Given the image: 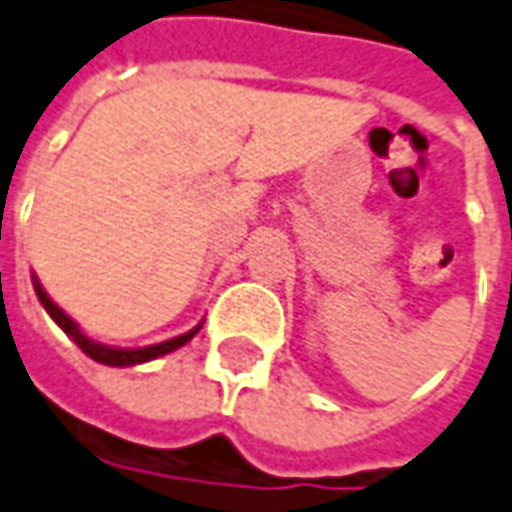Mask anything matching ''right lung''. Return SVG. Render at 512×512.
<instances>
[{"mask_svg":"<svg viewBox=\"0 0 512 512\" xmlns=\"http://www.w3.org/2000/svg\"><path fill=\"white\" fill-rule=\"evenodd\" d=\"M33 287H36V296H39V301L44 304V310L50 312V318L56 321L58 327L64 329L67 335H70L75 344L81 346V352L84 355H89L92 360H98V363H106V366H135V363H146V360H154L160 358V355H168V352H174V349H180L183 344H188L197 332H200V327H194L191 332H185V335H180V338H171V341H163V344H154V346H143V349H115V346H104V344H95L92 338H87L81 329H78V324L72 321L70 315L64 310H58L56 304L50 301V296L44 293V287H41L39 281H33Z\"/></svg>","mask_w":512,"mask_h":512,"instance_id":"right-lung-1","label":"right lung"}]
</instances>
